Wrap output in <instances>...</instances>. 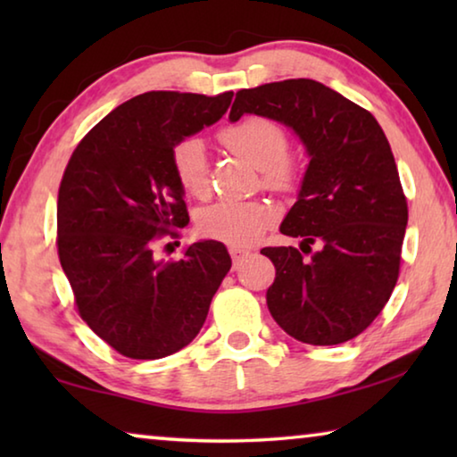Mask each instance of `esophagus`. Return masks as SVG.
Returning <instances> with one entry per match:
<instances>
[{
    "label": "esophagus",
    "mask_w": 457,
    "mask_h": 457,
    "mask_svg": "<svg viewBox=\"0 0 457 457\" xmlns=\"http://www.w3.org/2000/svg\"><path fill=\"white\" fill-rule=\"evenodd\" d=\"M229 256H231V260H234V266H239L247 256H250V250H244V247L231 245L229 247Z\"/></svg>",
    "instance_id": "34e87169"
}]
</instances>
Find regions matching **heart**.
Here are the masks:
<instances>
[{
    "label": "heart",
    "instance_id": "1",
    "mask_svg": "<svg viewBox=\"0 0 457 457\" xmlns=\"http://www.w3.org/2000/svg\"><path fill=\"white\" fill-rule=\"evenodd\" d=\"M220 138L228 149L262 169L268 187L290 191L296 185V163L286 154L288 137L276 122L250 117L223 129ZM171 167L177 181L189 195L204 197L210 189V161L201 138H181L171 151ZM274 220L276 210L266 201H218L199 213L197 228L205 237L231 245H247L272 226Z\"/></svg>",
    "mask_w": 457,
    "mask_h": 457
}]
</instances>
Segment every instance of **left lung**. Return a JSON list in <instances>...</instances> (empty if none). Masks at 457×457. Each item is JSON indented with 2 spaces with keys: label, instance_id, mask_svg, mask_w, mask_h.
<instances>
[{
  "label": "left lung",
  "instance_id": "8db88e82",
  "mask_svg": "<svg viewBox=\"0 0 457 457\" xmlns=\"http://www.w3.org/2000/svg\"><path fill=\"white\" fill-rule=\"evenodd\" d=\"M244 114L290 127L311 159L280 226L303 237V252L262 250L276 268L268 311L300 343H346L377 319L399 278L407 199L389 141L369 111L308 79L239 90L229 120Z\"/></svg>",
  "mask_w": 457,
  "mask_h": 457
}]
</instances>
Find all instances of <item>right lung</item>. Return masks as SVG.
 <instances>
[{"instance_id": "obj_1", "label": "right lung", "mask_w": 457, "mask_h": 457, "mask_svg": "<svg viewBox=\"0 0 457 457\" xmlns=\"http://www.w3.org/2000/svg\"><path fill=\"white\" fill-rule=\"evenodd\" d=\"M234 92L153 90L127 100L76 146L58 191V256L82 320L129 359H163L204 327L231 268L226 245L191 244L154 258L189 223L173 146L218 122Z\"/></svg>"}]
</instances>
